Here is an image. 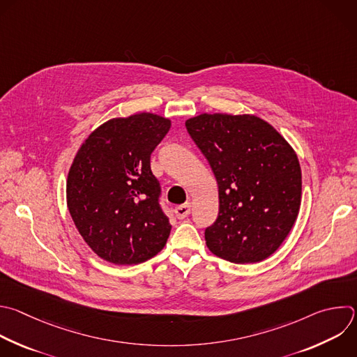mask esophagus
<instances>
[{"instance_id":"1","label":"esophagus","mask_w":357,"mask_h":357,"mask_svg":"<svg viewBox=\"0 0 357 357\" xmlns=\"http://www.w3.org/2000/svg\"><path fill=\"white\" fill-rule=\"evenodd\" d=\"M190 210H192L190 203H185V204H181V206L175 207V214H176L178 218H185L190 214Z\"/></svg>"}]
</instances>
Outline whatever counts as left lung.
Segmentation results:
<instances>
[{
	"mask_svg": "<svg viewBox=\"0 0 357 357\" xmlns=\"http://www.w3.org/2000/svg\"><path fill=\"white\" fill-rule=\"evenodd\" d=\"M185 126L218 185V217L204 231L207 248L234 264L269 258L291 231L301 206L294 149L255 114L202 113Z\"/></svg>",
	"mask_w": 357,
	"mask_h": 357,
	"instance_id": "8db88e82",
	"label": "left lung"
}]
</instances>
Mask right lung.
Wrapping results in <instances>:
<instances>
[{
  "label": "right lung",
  "instance_id": "1",
  "mask_svg": "<svg viewBox=\"0 0 357 357\" xmlns=\"http://www.w3.org/2000/svg\"><path fill=\"white\" fill-rule=\"evenodd\" d=\"M169 129V119L155 113L113 117L78 149L67 176V206L100 259L137 265L165 247L171 224L158 203L150 155Z\"/></svg>",
  "mask_w": 357,
  "mask_h": 357
}]
</instances>
